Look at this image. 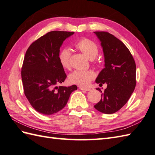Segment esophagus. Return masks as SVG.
<instances>
[{"label": "esophagus", "instance_id": "34e87169", "mask_svg": "<svg viewBox=\"0 0 155 155\" xmlns=\"http://www.w3.org/2000/svg\"><path fill=\"white\" fill-rule=\"evenodd\" d=\"M79 89L81 91H89L91 90L89 88H86L83 87H79Z\"/></svg>", "mask_w": 155, "mask_h": 155}]
</instances>
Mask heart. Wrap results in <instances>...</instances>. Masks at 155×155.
I'll list each match as a JSON object with an SVG mask.
<instances>
[{"label": "heart", "mask_w": 155, "mask_h": 155, "mask_svg": "<svg viewBox=\"0 0 155 155\" xmlns=\"http://www.w3.org/2000/svg\"><path fill=\"white\" fill-rule=\"evenodd\" d=\"M74 46L91 60H93L96 58L99 52L98 45L88 38H83L79 39L75 42ZM71 57V52L68 48H62L59 52L58 61L64 68H70ZM94 77V72L92 71L76 70L69 76V81L71 83L85 87L88 85Z\"/></svg>", "instance_id": "b5f03b06"}]
</instances>
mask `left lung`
<instances>
[{
  "label": "left lung",
  "mask_w": 155,
  "mask_h": 155,
  "mask_svg": "<svg viewBox=\"0 0 155 155\" xmlns=\"http://www.w3.org/2000/svg\"><path fill=\"white\" fill-rule=\"evenodd\" d=\"M101 42L104 68L96 79L100 85L107 83L101 99L94 108L104 114H113L127 103L136 86V64L133 55L123 42L109 32H94Z\"/></svg>",
  "instance_id": "left-lung-1"
}]
</instances>
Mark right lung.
<instances>
[{
    "instance_id": "add662e5",
    "label": "right lung",
    "mask_w": 155,
    "mask_h": 155,
    "mask_svg": "<svg viewBox=\"0 0 155 155\" xmlns=\"http://www.w3.org/2000/svg\"><path fill=\"white\" fill-rule=\"evenodd\" d=\"M74 32H48L34 41L27 49L21 68L25 95L37 112L50 115L67 104L76 85L58 87L67 74L58 61L60 47Z\"/></svg>"
}]
</instances>
